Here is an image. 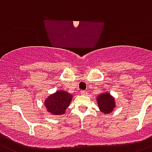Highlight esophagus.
<instances>
[{"instance_id": "1", "label": "esophagus", "mask_w": 152, "mask_h": 152, "mask_svg": "<svg viewBox=\"0 0 152 152\" xmlns=\"http://www.w3.org/2000/svg\"><path fill=\"white\" fill-rule=\"evenodd\" d=\"M80 93H81L83 95H86V91H85V90H82V91H80Z\"/></svg>"}]
</instances>
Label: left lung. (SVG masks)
Returning a JSON list of instances; mask_svg holds the SVG:
<instances>
[{
  "instance_id": "obj_1",
  "label": "left lung",
  "mask_w": 152,
  "mask_h": 152,
  "mask_svg": "<svg viewBox=\"0 0 152 152\" xmlns=\"http://www.w3.org/2000/svg\"><path fill=\"white\" fill-rule=\"evenodd\" d=\"M97 104L100 107V111L104 114L109 113L113 111L115 107L114 99L109 94H102L97 97Z\"/></svg>"
}]
</instances>
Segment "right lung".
Wrapping results in <instances>:
<instances>
[{
    "label": "right lung",
    "instance_id": "right-lung-1",
    "mask_svg": "<svg viewBox=\"0 0 152 152\" xmlns=\"http://www.w3.org/2000/svg\"><path fill=\"white\" fill-rule=\"evenodd\" d=\"M72 100V95L66 91H57L49 96L45 102L47 110L53 115H61L66 112Z\"/></svg>",
    "mask_w": 152,
    "mask_h": 152
}]
</instances>
